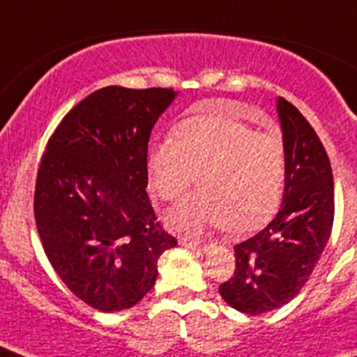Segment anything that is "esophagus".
<instances>
[{"mask_svg":"<svg viewBox=\"0 0 357 357\" xmlns=\"http://www.w3.org/2000/svg\"><path fill=\"white\" fill-rule=\"evenodd\" d=\"M181 245L185 248H195V250H204V252H207L211 247H213V243H204V241H197V239H188V238H182Z\"/></svg>","mask_w":357,"mask_h":357,"instance_id":"obj_1","label":"esophagus"}]
</instances>
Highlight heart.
I'll use <instances>...</instances> for the list:
<instances>
[{"mask_svg":"<svg viewBox=\"0 0 357 357\" xmlns=\"http://www.w3.org/2000/svg\"><path fill=\"white\" fill-rule=\"evenodd\" d=\"M175 134L148 148V188L175 202L200 181V191L166 213V223L181 234H200L223 225L241 234L266 223L284 191L286 146L275 130L255 132L232 116L209 112L184 119Z\"/></svg>","mask_w":357,"mask_h":357,"instance_id":"obj_1","label":"heart"}]
</instances>
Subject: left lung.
<instances>
[{"mask_svg":"<svg viewBox=\"0 0 357 357\" xmlns=\"http://www.w3.org/2000/svg\"><path fill=\"white\" fill-rule=\"evenodd\" d=\"M286 146L284 197L257 234L236 245L234 275L220 286L223 301L247 314L288 304L313 273L331 238L334 182L327 151L296 107L277 100Z\"/></svg>","mask_w":357,"mask_h":357,"instance_id":"obj_1","label":"left lung"}]
</instances>
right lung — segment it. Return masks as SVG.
I'll list each match as a JSON object with an SVG mask.
<instances>
[{"label":"right lung","mask_w":357,"mask_h":357,"mask_svg":"<svg viewBox=\"0 0 357 357\" xmlns=\"http://www.w3.org/2000/svg\"><path fill=\"white\" fill-rule=\"evenodd\" d=\"M173 89L110 85L69 110L37 173V230L53 270L91 307L114 313L146 295L176 247L148 200V141Z\"/></svg>","instance_id":"right-lung-1"}]
</instances>
